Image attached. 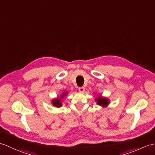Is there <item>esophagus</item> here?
Instances as JSON below:
<instances>
[{
    "label": "esophagus",
    "mask_w": 155,
    "mask_h": 155,
    "mask_svg": "<svg viewBox=\"0 0 155 155\" xmlns=\"http://www.w3.org/2000/svg\"><path fill=\"white\" fill-rule=\"evenodd\" d=\"M84 87H83V86H82V87H79L78 88V91L80 92H84Z\"/></svg>",
    "instance_id": "34e87169"
}]
</instances>
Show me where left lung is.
Returning a JSON list of instances; mask_svg holds the SVG:
<instances>
[{"label":"left lung","instance_id":"obj_1","mask_svg":"<svg viewBox=\"0 0 155 155\" xmlns=\"http://www.w3.org/2000/svg\"><path fill=\"white\" fill-rule=\"evenodd\" d=\"M96 101L97 102V104H98L99 106H101L102 107H106L108 105L110 101L109 100L106 98H104L102 96H99L98 98L96 99Z\"/></svg>","mask_w":155,"mask_h":155}]
</instances>
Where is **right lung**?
I'll list each match as a JSON object with an SVG mask.
<instances>
[{
    "label": "right lung",
    "mask_w": 155,
    "mask_h": 155,
    "mask_svg": "<svg viewBox=\"0 0 155 155\" xmlns=\"http://www.w3.org/2000/svg\"><path fill=\"white\" fill-rule=\"evenodd\" d=\"M67 93H68L67 92H63V94H62V95L61 96L60 98H57L53 99L52 100L51 104L55 107H61V106H62V103H61V100H62V98H64V97L67 94Z\"/></svg>",
    "instance_id": "add662e5"
}]
</instances>
